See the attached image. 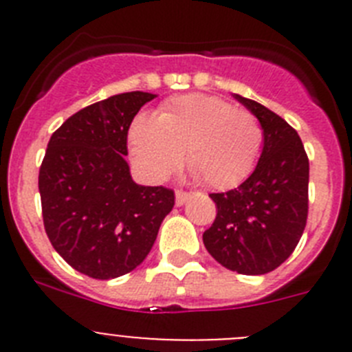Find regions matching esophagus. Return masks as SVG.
Returning a JSON list of instances; mask_svg holds the SVG:
<instances>
[{
  "label": "esophagus",
  "mask_w": 352,
  "mask_h": 352,
  "mask_svg": "<svg viewBox=\"0 0 352 352\" xmlns=\"http://www.w3.org/2000/svg\"><path fill=\"white\" fill-rule=\"evenodd\" d=\"M190 192H185V190H176V204L178 206H183V204L188 201V197H190Z\"/></svg>",
  "instance_id": "obj_1"
}]
</instances>
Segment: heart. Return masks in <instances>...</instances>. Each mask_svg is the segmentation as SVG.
Instances as JSON below:
<instances>
[{
    "label": "heart",
    "instance_id": "1",
    "mask_svg": "<svg viewBox=\"0 0 352 352\" xmlns=\"http://www.w3.org/2000/svg\"><path fill=\"white\" fill-rule=\"evenodd\" d=\"M133 164L146 178L160 182L186 166L211 188H232L256 169L263 153L261 121L247 109L203 93L173 96L157 118L139 114L129 130Z\"/></svg>",
    "mask_w": 352,
    "mask_h": 352
}]
</instances>
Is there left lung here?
Masks as SVG:
<instances>
[{
    "instance_id": "1",
    "label": "left lung",
    "mask_w": 352,
    "mask_h": 352,
    "mask_svg": "<svg viewBox=\"0 0 352 352\" xmlns=\"http://www.w3.org/2000/svg\"><path fill=\"white\" fill-rule=\"evenodd\" d=\"M257 116L264 133L254 173L238 188L210 194L217 217L203 234L213 259L241 275H264L291 256L309 217V157L284 118L234 95Z\"/></svg>"
}]
</instances>
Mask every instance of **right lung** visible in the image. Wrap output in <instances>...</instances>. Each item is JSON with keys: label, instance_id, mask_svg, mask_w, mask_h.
I'll return each mask as SVG.
<instances>
[{"label": "right lung", "instance_id": "right-lung-1", "mask_svg": "<svg viewBox=\"0 0 352 352\" xmlns=\"http://www.w3.org/2000/svg\"><path fill=\"white\" fill-rule=\"evenodd\" d=\"M155 95L130 91L80 109L51 135L38 174L43 227L79 273L109 280L146 259L174 206L166 186H142L125 157L133 116Z\"/></svg>", "mask_w": 352, "mask_h": 352}]
</instances>
